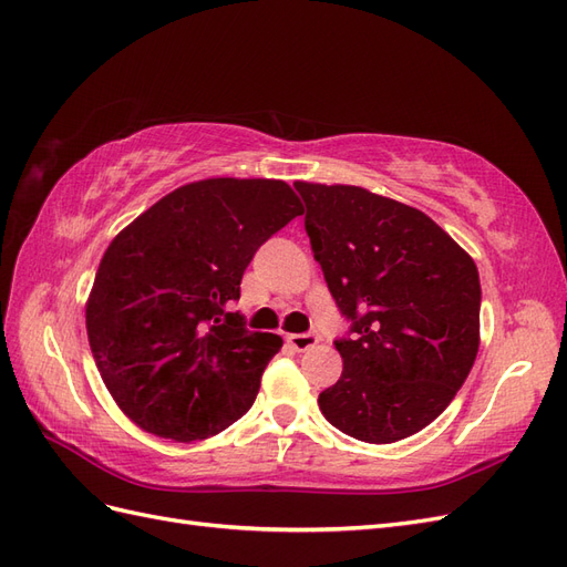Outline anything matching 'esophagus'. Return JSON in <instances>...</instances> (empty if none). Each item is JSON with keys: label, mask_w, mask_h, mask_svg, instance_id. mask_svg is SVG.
<instances>
[{"label": "esophagus", "mask_w": 567, "mask_h": 567, "mask_svg": "<svg viewBox=\"0 0 567 567\" xmlns=\"http://www.w3.org/2000/svg\"><path fill=\"white\" fill-rule=\"evenodd\" d=\"M286 340H288V346L298 352L310 350L319 342V338L315 333H290V336H286Z\"/></svg>", "instance_id": "34e87169"}]
</instances>
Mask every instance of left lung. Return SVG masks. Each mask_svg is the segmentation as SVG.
Segmentation results:
<instances>
[{"label":"left lung","instance_id":"obj_1","mask_svg":"<svg viewBox=\"0 0 567 567\" xmlns=\"http://www.w3.org/2000/svg\"><path fill=\"white\" fill-rule=\"evenodd\" d=\"M305 231L350 329L319 409L346 435L388 444L450 406L480 346V277L471 255L411 205L359 186L296 182Z\"/></svg>","mask_w":567,"mask_h":567}]
</instances>
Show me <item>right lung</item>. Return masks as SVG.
I'll return each instance as SVG.
<instances>
[{
  "label": "right lung",
  "instance_id": "obj_1",
  "mask_svg": "<svg viewBox=\"0 0 567 567\" xmlns=\"http://www.w3.org/2000/svg\"><path fill=\"white\" fill-rule=\"evenodd\" d=\"M302 215L286 182L203 179L175 188L120 231L87 302L96 369L144 431L196 442L252 406L281 338L231 312L267 238Z\"/></svg>",
  "mask_w": 567,
  "mask_h": 567
}]
</instances>
